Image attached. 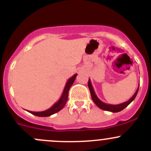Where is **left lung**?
Wrapping results in <instances>:
<instances>
[{"label": "left lung", "mask_w": 151, "mask_h": 151, "mask_svg": "<svg viewBox=\"0 0 151 151\" xmlns=\"http://www.w3.org/2000/svg\"><path fill=\"white\" fill-rule=\"evenodd\" d=\"M139 85H138V88H137V89L136 92L134 93V95L132 96V98H131L129 100H128L127 101L121 103V104H115H115H106V103L101 101V100H100L97 97V96L96 95L95 92H94V90H93V86H92V84H91V80L89 79V80H88V88H89L90 92H91V98H92L93 102L95 103V104H96L97 106L100 108V109H103V110L109 111V112H120V111L123 110V109H125V108H126L129 104H130L132 101H134V99H135V97L137 96V94L138 91H139Z\"/></svg>", "instance_id": "8db88e82"}]
</instances>
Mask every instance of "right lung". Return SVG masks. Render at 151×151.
Returning <instances> with one entry per match:
<instances>
[{"mask_svg": "<svg viewBox=\"0 0 151 151\" xmlns=\"http://www.w3.org/2000/svg\"><path fill=\"white\" fill-rule=\"evenodd\" d=\"M77 74H75L74 75H73L71 78H69L67 81L66 85H65V88L63 89V93H62L61 96L59 99L58 101L57 102L55 103L50 108H49L48 109L45 111H42V112H33V111H28L30 113L33 114V115H36L38 117H48L50 115H53V114L56 113V112H59L60 109H63L64 107V106L66 104L67 99H68V91H69L70 88H71V85L74 83V80H75L76 77H77Z\"/></svg>", "mask_w": 151, "mask_h": 151, "instance_id": "right-lung-1", "label": "right lung"}]
</instances>
